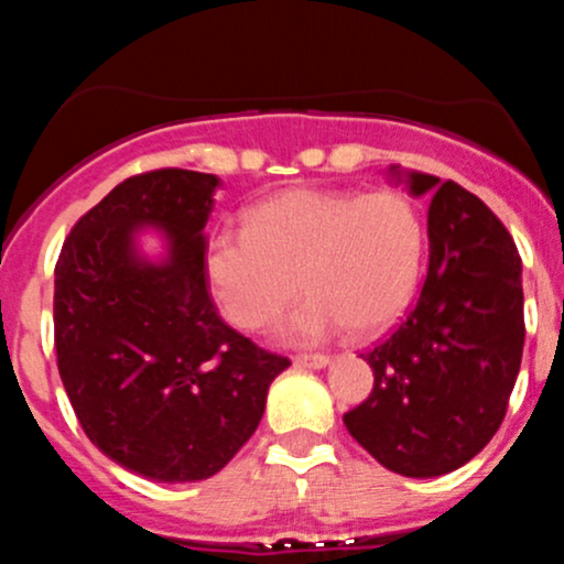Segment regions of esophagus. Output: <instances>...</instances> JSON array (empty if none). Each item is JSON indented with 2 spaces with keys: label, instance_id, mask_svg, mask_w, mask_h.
Returning a JSON list of instances; mask_svg holds the SVG:
<instances>
[{
  "label": "esophagus",
  "instance_id": "esophagus-1",
  "mask_svg": "<svg viewBox=\"0 0 564 564\" xmlns=\"http://www.w3.org/2000/svg\"><path fill=\"white\" fill-rule=\"evenodd\" d=\"M328 355L323 352H310V355H294V366H302V368H323L328 366Z\"/></svg>",
  "mask_w": 564,
  "mask_h": 564
}]
</instances>
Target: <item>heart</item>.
Here are the masks:
<instances>
[{
  "instance_id": "1",
  "label": "heart",
  "mask_w": 564,
  "mask_h": 564,
  "mask_svg": "<svg viewBox=\"0 0 564 564\" xmlns=\"http://www.w3.org/2000/svg\"><path fill=\"white\" fill-rule=\"evenodd\" d=\"M422 212L400 191L291 187L246 212L243 230L206 243L212 294L232 326L262 332L300 289L310 294L291 321L296 339L339 326L371 336L392 326L424 273Z\"/></svg>"
}]
</instances>
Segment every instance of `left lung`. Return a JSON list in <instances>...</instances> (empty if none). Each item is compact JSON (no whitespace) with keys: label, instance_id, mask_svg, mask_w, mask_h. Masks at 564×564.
<instances>
[{"label":"left lung","instance_id":"8db88e82","mask_svg":"<svg viewBox=\"0 0 564 564\" xmlns=\"http://www.w3.org/2000/svg\"><path fill=\"white\" fill-rule=\"evenodd\" d=\"M387 172L432 196L430 268L405 321L364 355L373 387L345 426L381 467L437 477L475 458L507 416L525 341L522 260L475 193L398 164Z\"/></svg>","mask_w":564,"mask_h":564}]
</instances>
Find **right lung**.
Listing matches in <instances>:
<instances>
[{
    "mask_svg": "<svg viewBox=\"0 0 564 564\" xmlns=\"http://www.w3.org/2000/svg\"><path fill=\"white\" fill-rule=\"evenodd\" d=\"M217 185L174 166L134 174L79 217L55 264L57 371L76 419L111 462L156 482L217 475L291 364L212 302L204 228ZM140 224L171 236L161 265L133 254Z\"/></svg>",
    "mask_w": 564,
    "mask_h": 564,
    "instance_id": "add662e5",
    "label": "right lung"
}]
</instances>
